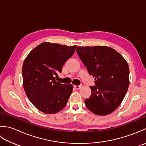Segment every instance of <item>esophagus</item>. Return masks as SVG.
<instances>
[{"label":"esophagus","instance_id":"34e87169","mask_svg":"<svg viewBox=\"0 0 146 146\" xmlns=\"http://www.w3.org/2000/svg\"><path fill=\"white\" fill-rule=\"evenodd\" d=\"M74 87L76 89V90H79L80 88H82V84H80V85H79V86L75 85V86H74Z\"/></svg>","mask_w":146,"mask_h":146}]
</instances>
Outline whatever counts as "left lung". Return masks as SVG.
I'll return each instance as SVG.
<instances>
[{
	"mask_svg": "<svg viewBox=\"0 0 146 146\" xmlns=\"http://www.w3.org/2000/svg\"><path fill=\"white\" fill-rule=\"evenodd\" d=\"M76 52L94 77L91 95L84 103L98 115L111 113L120 105L129 86V67L120 53L106 46H77Z\"/></svg>",
	"mask_w": 146,
	"mask_h": 146,
	"instance_id": "left-lung-1",
	"label": "left lung"
}]
</instances>
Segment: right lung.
Here are the masks:
<instances>
[{
  "mask_svg": "<svg viewBox=\"0 0 146 146\" xmlns=\"http://www.w3.org/2000/svg\"><path fill=\"white\" fill-rule=\"evenodd\" d=\"M76 46L44 42L32 50L23 65V87L30 102L38 110L56 113L66 105L72 84H62L55 76L75 52Z\"/></svg>",
  "mask_w": 146,
  "mask_h": 146,
  "instance_id": "add662e5",
  "label": "right lung"
}]
</instances>
